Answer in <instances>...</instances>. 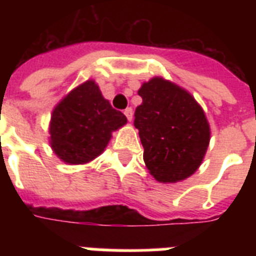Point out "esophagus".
<instances>
[{
    "mask_svg": "<svg viewBox=\"0 0 256 256\" xmlns=\"http://www.w3.org/2000/svg\"><path fill=\"white\" fill-rule=\"evenodd\" d=\"M124 116L128 118V120H132V108H128L124 110Z\"/></svg>",
    "mask_w": 256,
    "mask_h": 256,
    "instance_id": "1",
    "label": "esophagus"
}]
</instances>
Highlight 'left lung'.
I'll return each instance as SVG.
<instances>
[{
	"mask_svg": "<svg viewBox=\"0 0 256 256\" xmlns=\"http://www.w3.org/2000/svg\"><path fill=\"white\" fill-rule=\"evenodd\" d=\"M140 130L148 172L162 183L180 182L198 170L210 144V124L195 98L174 82L154 77L138 90Z\"/></svg>",
	"mask_w": 256,
	"mask_h": 256,
	"instance_id": "8db88e82",
	"label": "left lung"
}]
</instances>
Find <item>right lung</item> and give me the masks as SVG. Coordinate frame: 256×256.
<instances>
[{
	"label": "right lung",
	"mask_w": 256,
	"mask_h": 256,
	"mask_svg": "<svg viewBox=\"0 0 256 256\" xmlns=\"http://www.w3.org/2000/svg\"><path fill=\"white\" fill-rule=\"evenodd\" d=\"M126 124V116L104 100L96 81L88 80L53 108L50 148L65 164H88L104 152L112 132Z\"/></svg>",
	"instance_id": "1"
}]
</instances>
